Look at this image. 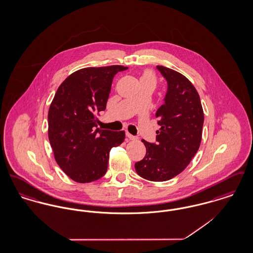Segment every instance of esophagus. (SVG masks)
<instances>
[{
	"instance_id": "34e87169",
	"label": "esophagus",
	"mask_w": 253,
	"mask_h": 253,
	"mask_svg": "<svg viewBox=\"0 0 253 253\" xmlns=\"http://www.w3.org/2000/svg\"><path fill=\"white\" fill-rule=\"evenodd\" d=\"M126 136L129 138V139H131V140H135L136 139V137L134 136V135H132L129 132H126Z\"/></svg>"
}]
</instances>
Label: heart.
I'll list each match as a JSON object with an SVG mask.
<instances>
[{
  "mask_svg": "<svg viewBox=\"0 0 253 253\" xmlns=\"http://www.w3.org/2000/svg\"><path fill=\"white\" fill-rule=\"evenodd\" d=\"M156 75L155 73L153 72L152 70H149V69H146L144 70L141 76H140V83H145V82H152L154 84H156Z\"/></svg>",
  "mask_w": 253,
  "mask_h": 253,
  "instance_id": "b5f03b06",
  "label": "heart"
}]
</instances>
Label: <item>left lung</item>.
Here are the masks:
<instances>
[{
    "label": "left lung",
    "instance_id": "left-lung-1",
    "mask_svg": "<svg viewBox=\"0 0 253 253\" xmlns=\"http://www.w3.org/2000/svg\"><path fill=\"white\" fill-rule=\"evenodd\" d=\"M168 84L165 102L157 111V142L146 147L144 158L134 164L137 174L150 181L169 180L184 170L197 153L204 113L193 84L180 73L157 65Z\"/></svg>",
    "mask_w": 253,
    "mask_h": 253
}]
</instances>
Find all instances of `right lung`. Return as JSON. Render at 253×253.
I'll return each mask as SVG.
<instances>
[{"label": "right lung", "mask_w": 253, "mask_h": 253, "mask_svg": "<svg viewBox=\"0 0 253 253\" xmlns=\"http://www.w3.org/2000/svg\"><path fill=\"white\" fill-rule=\"evenodd\" d=\"M128 67H87L67 77L48 111V138L60 168L78 183L101 178L109 154L124 141V131L101 130L96 115L106 109L115 75Z\"/></svg>", "instance_id": "add662e5"}]
</instances>
